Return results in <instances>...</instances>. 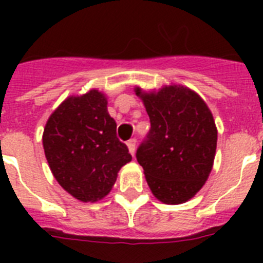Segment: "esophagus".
<instances>
[{"instance_id": "obj_1", "label": "esophagus", "mask_w": 263, "mask_h": 263, "mask_svg": "<svg viewBox=\"0 0 263 263\" xmlns=\"http://www.w3.org/2000/svg\"><path fill=\"white\" fill-rule=\"evenodd\" d=\"M127 147H129V153L134 157V154H136V147H137V142L136 139H130V141H127Z\"/></svg>"}]
</instances>
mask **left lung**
<instances>
[{
	"label": "left lung",
	"instance_id": "obj_1",
	"mask_svg": "<svg viewBox=\"0 0 263 263\" xmlns=\"http://www.w3.org/2000/svg\"><path fill=\"white\" fill-rule=\"evenodd\" d=\"M152 129L137 150L153 195L164 204L188 201L205 184L213 167L217 127L203 99L184 85L145 92L134 88Z\"/></svg>",
	"mask_w": 263,
	"mask_h": 263
}]
</instances>
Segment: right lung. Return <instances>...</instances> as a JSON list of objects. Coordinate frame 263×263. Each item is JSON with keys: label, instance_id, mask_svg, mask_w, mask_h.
<instances>
[{"label": "right lung", "instance_id": "right-lung-1", "mask_svg": "<svg viewBox=\"0 0 263 263\" xmlns=\"http://www.w3.org/2000/svg\"><path fill=\"white\" fill-rule=\"evenodd\" d=\"M106 105L108 99L99 89L68 96L51 113L42 137L53 178L84 203L106 196L121 167L132 160Z\"/></svg>", "mask_w": 263, "mask_h": 263}]
</instances>
